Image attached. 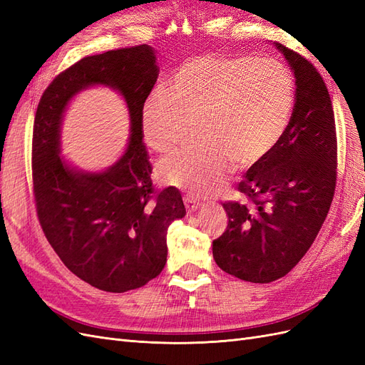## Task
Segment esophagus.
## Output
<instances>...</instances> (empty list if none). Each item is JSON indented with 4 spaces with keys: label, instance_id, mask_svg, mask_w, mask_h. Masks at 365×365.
I'll use <instances>...</instances> for the list:
<instances>
[{
    "label": "esophagus",
    "instance_id": "obj_1",
    "mask_svg": "<svg viewBox=\"0 0 365 365\" xmlns=\"http://www.w3.org/2000/svg\"><path fill=\"white\" fill-rule=\"evenodd\" d=\"M184 204H185V208H187V212H189V213L196 212V210L201 207V202L196 201L195 197H192V196H185L184 197Z\"/></svg>",
    "mask_w": 365,
    "mask_h": 365
}]
</instances>
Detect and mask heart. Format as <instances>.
<instances>
[{
  "instance_id": "heart-1",
  "label": "heart",
  "mask_w": 365,
  "mask_h": 365,
  "mask_svg": "<svg viewBox=\"0 0 365 365\" xmlns=\"http://www.w3.org/2000/svg\"><path fill=\"white\" fill-rule=\"evenodd\" d=\"M294 77L272 58L200 56L176 70L168 93L153 91L140 114L141 137L153 152L170 153L189 126L202 145L160 164L161 180L196 197L222 189L228 175L267 158L289 125Z\"/></svg>"
}]
</instances>
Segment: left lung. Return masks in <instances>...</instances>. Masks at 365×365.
Returning a JSON list of instances; mask_svg holds the SVG:
<instances>
[{
	"label": "left lung",
	"mask_w": 365,
	"mask_h": 365,
	"mask_svg": "<svg viewBox=\"0 0 365 365\" xmlns=\"http://www.w3.org/2000/svg\"><path fill=\"white\" fill-rule=\"evenodd\" d=\"M295 77V105L279 145L239 182L250 204L225 202L228 225L213 240L217 267L251 283L288 274L314 244L334 200L336 132L332 101L317 68L274 42Z\"/></svg>",
	"instance_id": "1"
}]
</instances>
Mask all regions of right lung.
I'll list each match as a JSON object with an SVG mask.
<instances>
[{
	"mask_svg": "<svg viewBox=\"0 0 365 365\" xmlns=\"http://www.w3.org/2000/svg\"><path fill=\"white\" fill-rule=\"evenodd\" d=\"M158 79L155 50L137 46L86 56L56 76L43 91L33 125V193L41 227L77 277L106 292L145 286L168 260L165 235L185 216L180 190H153L140 114ZM103 84L125 98L131 135L113 166L76 170L60 157V126L71 98Z\"/></svg>",
	"mask_w": 365,
	"mask_h": 365,
	"instance_id": "add662e5",
	"label": "right lung"
}]
</instances>
